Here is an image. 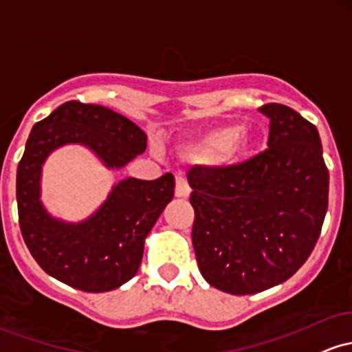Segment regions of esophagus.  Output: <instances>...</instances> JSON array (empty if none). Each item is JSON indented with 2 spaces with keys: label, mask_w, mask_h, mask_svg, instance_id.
I'll return each instance as SVG.
<instances>
[{
  "label": "esophagus",
  "mask_w": 352,
  "mask_h": 352,
  "mask_svg": "<svg viewBox=\"0 0 352 352\" xmlns=\"http://www.w3.org/2000/svg\"><path fill=\"white\" fill-rule=\"evenodd\" d=\"M190 195V187H188L187 180L185 179H177L175 182V197L179 199H187Z\"/></svg>",
  "instance_id": "esophagus-1"
}]
</instances>
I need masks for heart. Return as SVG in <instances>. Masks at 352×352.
<instances>
[{
    "mask_svg": "<svg viewBox=\"0 0 352 352\" xmlns=\"http://www.w3.org/2000/svg\"><path fill=\"white\" fill-rule=\"evenodd\" d=\"M254 140L239 123L214 126L184 145V155L195 164L227 167L237 164L252 150Z\"/></svg>",
    "mask_w": 352,
    "mask_h": 352,
    "instance_id": "1",
    "label": "heart"
}]
</instances>
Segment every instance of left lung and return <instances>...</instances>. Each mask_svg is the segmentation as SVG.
<instances>
[{
	"label": "left lung",
	"instance_id": "obj_1",
	"mask_svg": "<svg viewBox=\"0 0 352 352\" xmlns=\"http://www.w3.org/2000/svg\"><path fill=\"white\" fill-rule=\"evenodd\" d=\"M269 148L245 164L188 170L197 264L208 284L234 296L285 283L318 242L329 172L318 129L292 108L269 103Z\"/></svg>",
	"mask_w": 352,
	"mask_h": 352
}]
</instances>
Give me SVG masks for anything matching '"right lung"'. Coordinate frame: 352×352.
I'll use <instances>...</instances> for the list:
<instances>
[{"label": "right lung", "instance_id": "add662e5", "mask_svg": "<svg viewBox=\"0 0 352 352\" xmlns=\"http://www.w3.org/2000/svg\"><path fill=\"white\" fill-rule=\"evenodd\" d=\"M65 145H82L108 170H120L146 148V135L110 108L67 102L33 126L18 164L19 229L34 261L48 276L85 292H107L137 274L145 239L172 200L175 179L129 177L80 222L55 217L41 200L46 158Z\"/></svg>", "mask_w": 352, "mask_h": 352}]
</instances>
